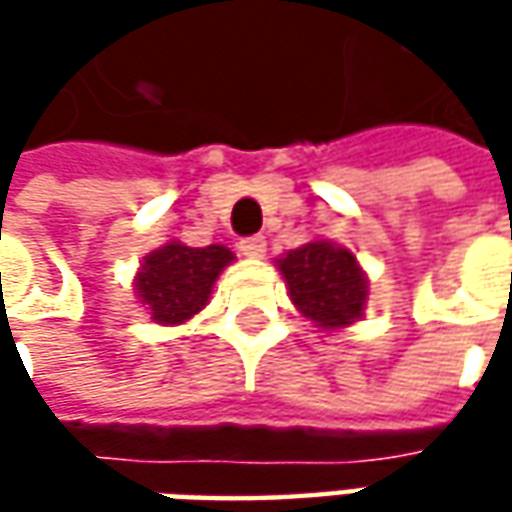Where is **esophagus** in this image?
<instances>
[{"mask_svg": "<svg viewBox=\"0 0 512 512\" xmlns=\"http://www.w3.org/2000/svg\"><path fill=\"white\" fill-rule=\"evenodd\" d=\"M239 253H242L245 259H265V253H267L265 236H250V239H242V242H239Z\"/></svg>", "mask_w": 512, "mask_h": 512, "instance_id": "1", "label": "esophagus"}]
</instances>
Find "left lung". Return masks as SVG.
<instances>
[{"label": "left lung", "mask_w": 512, "mask_h": 512, "mask_svg": "<svg viewBox=\"0 0 512 512\" xmlns=\"http://www.w3.org/2000/svg\"><path fill=\"white\" fill-rule=\"evenodd\" d=\"M276 267L285 279L290 302L313 327L333 333L362 322L370 282L356 253L330 239H313L287 250Z\"/></svg>", "instance_id": "8db88e82"}]
</instances>
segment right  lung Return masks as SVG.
Here are the masks:
<instances>
[{
	"label": "right lung",
	"mask_w": 512,
	"mask_h": 512,
	"mask_svg": "<svg viewBox=\"0 0 512 512\" xmlns=\"http://www.w3.org/2000/svg\"><path fill=\"white\" fill-rule=\"evenodd\" d=\"M233 259V250L225 245L187 247L170 239L142 259L133 293L156 325H185L205 310L216 279Z\"/></svg>",
	"instance_id": "right-lung-1"
}]
</instances>
